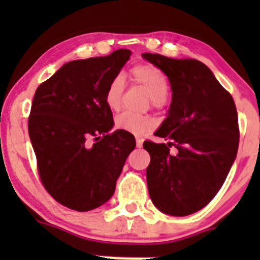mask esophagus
I'll return each instance as SVG.
<instances>
[{
  "label": "esophagus",
  "mask_w": 260,
  "mask_h": 260,
  "mask_svg": "<svg viewBox=\"0 0 260 260\" xmlns=\"http://www.w3.org/2000/svg\"><path fill=\"white\" fill-rule=\"evenodd\" d=\"M142 145H143V140H142V138H140V137L136 138V146H137L138 148H141V147H142Z\"/></svg>",
  "instance_id": "34e87169"
}]
</instances>
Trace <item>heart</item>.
Here are the masks:
<instances>
[{
    "label": "heart",
    "instance_id": "b5f03b06",
    "mask_svg": "<svg viewBox=\"0 0 260 260\" xmlns=\"http://www.w3.org/2000/svg\"><path fill=\"white\" fill-rule=\"evenodd\" d=\"M131 78L135 83L140 84L146 89L151 96L153 107H159L166 99L170 90V84L166 75L158 68L151 64H138L131 70ZM124 90V83L120 75L113 78L107 86L104 101L107 107L112 111H118L122 104V95ZM156 125L153 118L147 115H138L124 112L115 119V127L131 135L142 136L147 131L152 129Z\"/></svg>",
    "mask_w": 260,
    "mask_h": 260
}]
</instances>
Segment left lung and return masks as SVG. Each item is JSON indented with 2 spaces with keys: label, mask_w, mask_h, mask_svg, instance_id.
<instances>
[{
  "label": "left lung",
  "mask_w": 260,
  "mask_h": 260,
  "mask_svg": "<svg viewBox=\"0 0 260 260\" xmlns=\"http://www.w3.org/2000/svg\"><path fill=\"white\" fill-rule=\"evenodd\" d=\"M142 57L167 75L172 89L169 115L154 133L169 142L143 143L151 156L148 192L158 210L186 216L210 203L232 169L239 146L237 107L204 62L149 52Z\"/></svg>",
  "instance_id": "8db88e82"
}]
</instances>
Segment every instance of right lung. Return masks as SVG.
<instances>
[{
    "label": "right lung",
    "instance_id": "obj_1",
    "mask_svg": "<svg viewBox=\"0 0 260 260\" xmlns=\"http://www.w3.org/2000/svg\"><path fill=\"white\" fill-rule=\"evenodd\" d=\"M131 50L62 65L36 89L28 136L41 183L61 205L77 211L99 208L112 198L133 135L109 133L113 114L104 101L107 86L119 74Z\"/></svg>",
    "mask_w": 260,
    "mask_h": 260
}]
</instances>
